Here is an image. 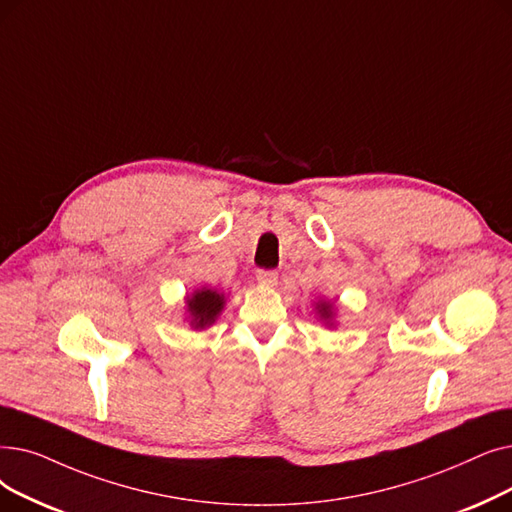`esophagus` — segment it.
<instances>
[{
	"mask_svg": "<svg viewBox=\"0 0 512 512\" xmlns=\"http://www.w3.org/2000/svg\"><path fill=\"white\" fill-rule=\"evenodd\" d=\"M257 282L261 286H274L278 282V274H276V270H259L257 272Z\"/></svg>",
	"mask_w": 512,
	"mask_h": 512,
	"instance_id": "34e87169",
	"label": "esophagus"
}]
</instances>
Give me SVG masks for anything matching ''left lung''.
<instances>
[{"label": "left lung", "instance_id": "obj_1", "mask_svg": "<svg viewBox=\"0 0 512 512\" xmlns=\"http://www.w3.org/2000/svg\"><path fill=\"white\" fill-rule=\"evenodd\" d=\"M318 311H320L322 318H330V305H328V303H322V305L318 307Z\"/></svg>", "mask_w": 512, "mask_h": 512}]
</instances>
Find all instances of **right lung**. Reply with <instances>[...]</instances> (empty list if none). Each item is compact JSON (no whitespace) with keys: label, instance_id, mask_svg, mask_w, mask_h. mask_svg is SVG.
<instances>
[{"label":"right lung","instance_id":"obj_1","mask_svg":"<svg viewBox=\"0 0 512 512\" xmlns=\"http://www.w3.org/2000/svg\"><path fill=\"white\" fill-rule=\"evenodd\" d=\"M224 309V295L211 291V288H201L192 297H188V311L194 328H205L215 322L219 311Z\"/></svg>","mask_w":512,"mask_h":512}]
</instances>
